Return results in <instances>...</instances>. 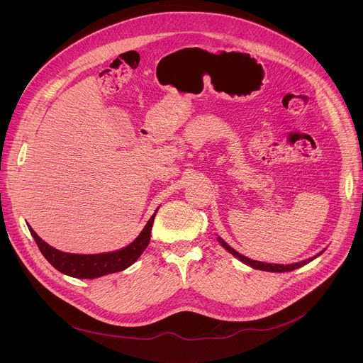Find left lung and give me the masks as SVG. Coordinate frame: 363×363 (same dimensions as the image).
Instances as JSON below:
<instances>
[{"label":"left lung","mask_w":363,"mask_h":363,"mask_svg":"<svg viewBox=\"0 0 363 363\" xmlns=\"http://www.w3.org/2000/svg\"><path fill=\"white\" fill-rule=\"evenodd\" d=\"M218 241L221 242V245L227 250V251H230L234 257H237L240 262H242L244 264H247V266H250V267H252V269H255V270H263V272H273V273H284V272H291V270H296V269H298V267H301V266H304V264H307V263H310L312 260H315L316 257H319L323 251H320L319 254H316L315 257H312V258H307V260H303V262H300V263H293V264H272V263H263V262H255V260H251V258H247L245 255H242V254H240V252H237L233 247H230L223 238H220L218 237Z\"/></svg>","instance_id":"obj_1"}]
</instances>
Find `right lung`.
<instances>
[{"label":"right lung","mask_w":363,"mask_h":363,"mask_svg":"<svg viewBox=\"0 0 363 363\" xmlns=\"http://www.w3.org/2000/svg\"><path fill=\"white\" fill-rule=\"evenodd\" d=\"M157 213L158 210L155 211L140 234L128 247L118 251L101 254L63 252L43 241L33 228L28 230L35 240L41 254L45 257V260L56 270L76 279H97L101 276L122 272L138 260L150 241V230Z\"/></svg>","instance_id":"obj_1"}]
</instances>
